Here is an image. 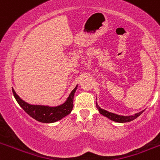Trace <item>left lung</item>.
Instances as JSON below:
<instances>
[{
    "label": "left lung",
    "instance_id": "left-lung-1",
    "mask_svg": "<svg viewBox=\"0 0 160 160\" xmlns=\"http://www.w3.org/2000/svg\"><path fill=\"white\" fill-rule=\"evenodd\" d=\"M96 106H97V108L99 111V113L104 116L107 117L108 118H110L111 120H113L114 122H131L132 120L135 119L136 118H138L139 115L142 113V111L139 113H137V114H134V115H131V116H122V115H118V114H115L114 113H111L109 112V111H105V110H103V109L100 108L98 104L96 103Z\"/></svg>",
    "mask_w": 160,
    "mask_h": 160
}]
</instances>
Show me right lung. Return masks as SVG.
<instances>
[{
    "instance_id": "right-lung-1",
    "label": "right lung",
    "mask_w": 160,
    "mask_h": 160,
    "mask_svg": "<svg viewBox=\"0 0 160 160\" xmlns=\"http://www.w3.org/2000/svg\"><path fill=\"white\" fill-rule=\"evenodd\" d=\"M77 87L78 86H76L75 88L72 90L67 100L63 104L58 106V107L30 105L29 103L23 101L22 98H20V97L16 94L13 89H12V94L20 107H22L29 116L36 119L38 122L50 123V122H57L58 120L62 119L71 112L73 107V96H74V93L77 90Z\"/></svg>"
}]
</instances>
